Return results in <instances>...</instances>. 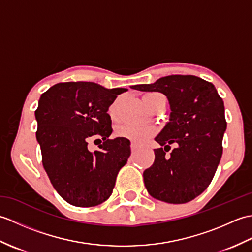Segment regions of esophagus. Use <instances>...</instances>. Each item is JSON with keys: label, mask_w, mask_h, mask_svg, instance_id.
Wrapping results in <instances>:
<instances>
[{"label": "esophagus", "mask_w": 252, "mask_h": 252, "mask_svg": "<svg viewBox=\"0 0 252 252\" xmlns=\"http://www.w3.org/2000/svg\"><path fill=\"white\" fill-rule=\"evenodd\" d=\"M136 149H137V145H136V144H135L134 142H132V143H131V151H132V152H135Z\"/></svg>", "instance_id": "esophagus-1"}]
</instances>
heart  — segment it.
Segmentation results:
<instances>
[{
	"instance_id": "1",
	"label": "heart",
	"mask_w": 252,
	"mask_h": 252,
	"mask_svg": "<svg viewBox=\"0 0 252 252\" xmlns=\"http://www.w3.org/2000/svg\"><path fill=\"white\" fill-rule=\"evenodd\" d=\"M161 94L157 93V92H151L144 95V103L146 104L147 107H151L156 103V100L161 97ZM117 105H118V100L115 101L114 104L111 105L110 109H109V114L111 117L116 116L117 112ZM155 133V130L151 126H134V125H126L120 126L119 129L117 130V135L120 137H126L129 138V140H132L137 143H142L149 136H152Z\"/></svg>"
}]
</instances>
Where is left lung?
<instances>
[{
    "mask_svg": "<svg viewBox=\"0 0 252 252\" xmlns=\"http://www.w3.org/2000/svg\"><path fill=\"white\" fill-rule=\"evenodd\" d=\"M168 97L169 122L156 136L155 161L144 171L149 195L168 203H186L205 191L222 157L226 130L223 99L211 82L196 76H172L131 87ZM175 148L169 155L170 145Z\"/></svg>",
    "mask_w": 252,
    "mask_h": 252,
    "instance_id": "obj_1",
    "label": "left lung"
}]
</instances>
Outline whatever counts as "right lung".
Returning a JSON list of instances; mask_svg holds the SVG:
<instances>
[{
  "instance_id": "right-lung-1",
  "label": "right lung",
  "mask_w": 252,
  "mask_h": 252,
  "mask_svg": "<svg viewBox=\"0 0 252 252\" xmlns=\"http://www.w3.org/2000/svg\"><path fill=\"white\" fill-rule=\"evenodd\" d=\"M126 91L94 82H63L41 95L35 119L42 163L56 191L72 206L94 207L108 199L130 157L127 138H108L112 127L107 111ZM96 136L103 144L91 153L87 142Z\"/></svg>"
}]
</instances>
